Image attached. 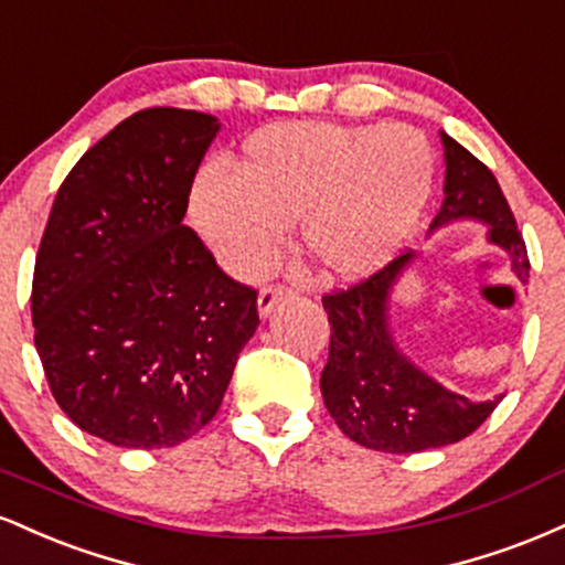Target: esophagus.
Instances as JSON below:
<instances>
[{
	"label": "esophagus",
	"instance_id": "1",
	"mask_svg": "<svg viewBox=\"0 0 565 565\" xmlns=\"http://www.w3.org/2000/svg\"><path fill=\"white\" fill-rule=\"evenodd\" d=\"M291 295V289L281 287V284H268V287L260 289V297H257V308H260V316H268L274 310V305L278 300H287Z\"/></svg>",
	"mask_w": 565,
	"mask_h": 565
}]
</instances>
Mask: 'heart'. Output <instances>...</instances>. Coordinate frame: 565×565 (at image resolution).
I'll return each mask as SVG.
<instances>
[{
  "label": "heart",
  "mask_w": 565,
  "mask_h": 565,
  "mask_svg": "<svg viewBox=\"0 0 565 565\" xmlns=\"http://www.w3.org/2000/svg\"><path fill=\"white\" fill-rule=\"evenodd\" d=\"M433 151L404 125L281 121L244 140L233 174L204 167L188 215L225 270L255 278L300 217V244L329 278H359L398 252L423 215Z\"/></svg>",
  "instance_id": "1"
}]
</instances>
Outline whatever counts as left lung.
Listing matches in <instances>:
<instances>
[{
  "instance_id": "1",
  "label": "left lung",
  "mask_w": 565,
  "mask_h": 565,
  "mask_svg": "<svg viewBox=\"0 0 565 565\" xmlns=\"http://www.w3.org/2000/svg\"><path fill=\"white\" fill-rule=\"evenodd\" d=\"M440 138L446 148V199L430 228L459 217L483 220L489 223V242L508 252L515 276L526 281V242L497 178L468 148L449 135ZM412 257V249L401 252L353 287L321 297L332 323L329 359L321 372L323 404L350 440L387 454L457 444L476 433L502 401V395L470 401L449 393L398 353L387 329V297Z\"/></svg>"
}]
</instances>
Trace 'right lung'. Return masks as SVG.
<instances>
[{
    "label": "right lung",
    "mask_w": 565,
    "mask_h": 565,
    "mask_svg": "<svg viewBox=\"0 0 565 565\" xmlns=\"http://www.w3.org/2000/svg\"><path fill=\"white\" fill-rule=\"evenodd\" d=\"M217 119L146 108L57 188L31 284L34 345L57 406L121 449L178 446L223 404L255 334L257 289L183 225Z\"/></svg>",
    "instance_id": "right-lung-1"
}]
</instances>
